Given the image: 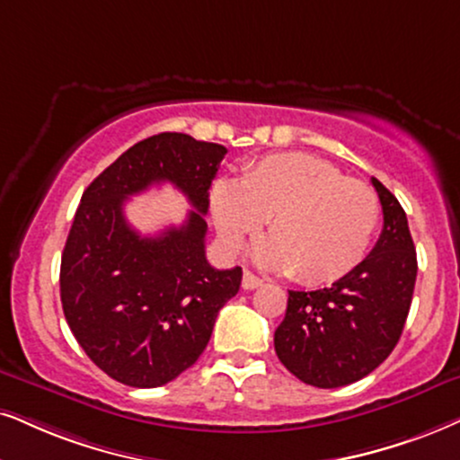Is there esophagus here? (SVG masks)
<instances>
[{"mask_svg":"<svg viewBox=\"0 0 460 460\" xmlns=\"http://www.w3.org/2000/svg\"><path fill=\"white\" fill-rule=\"evenodd\" d=\"M263 280H261L259 276H254L252 271H243V278H242V288L243 290H252V288H259Z\"/></svg>","mask_w":460,"mask_h":460,"instance_id":"1","label":"esophagus"}]
</instances>
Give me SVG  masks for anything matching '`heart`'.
<instances>
[{
    "instance_id": "1",
    "label": "heart",
    "mask_w": 460,
    "mask_h": 460,
    "mask_svg": "<svg viewBox=\"0 0 460 460\" xmlns=\"http://www.w3.org/2000/svg\"><path fill=\"white\" fill-rule=\"evenodd\" d=\"M210 210L229 250H240L270 218L271 237L259 243L254 261L304 284L333 282L352 271L380 218L374 189L305 153L265 156L243 170L240 182L218 180Z\"/></svg>"
}]
</instances>
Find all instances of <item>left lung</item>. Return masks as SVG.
Instances as JSON below:
<instances>
[{"instance_id": "left-lung-1", "label": "left lung", "mask_w": 460, "mask_h": 460, "mask_svg": "<svg viewBox=\"0 0 460 460\" xmlns=\"http://www.w3.org/2000/svg\"><path fill=\"white\" fill-rule=\"evenodd\" d=\"M385 214L376 246L344 278L321 290H288L273 335L278 358L318 388L352 385L397 346L416 284V248L408 217L391 190L371 178Z\"/></svg>"}]
</instances>
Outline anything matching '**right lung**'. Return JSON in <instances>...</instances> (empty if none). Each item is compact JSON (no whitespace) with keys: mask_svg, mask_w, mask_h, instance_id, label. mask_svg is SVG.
<instances>
[{"mask_svg":"<svg viewBox=\"0 0 460 460\" xmlns=\"http://www.w3.org/2000/svg\"><path fill=\"white\" fill-rule=\"evenodd\" d=\"M226 148L187 133H159L131 146L83 193L61 254L66 321L93 363L116 382L155 388L189 369L242 284V267L206 259L208 190ZM172 181L194 210L180 227L139 236L124 201Z\"/></svg>","mask_w":460,"mask_h":460,"instance_id":"1","label":"right lung"}]
</instances>
